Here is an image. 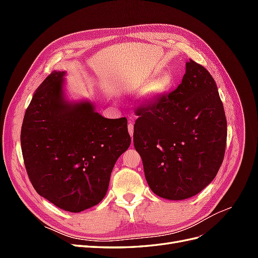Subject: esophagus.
Listing matches in <instances>:
<instances>
[{
	"label": "esophagus",
	"instance_id": "1",
	"mask_svg": "<svg viewBox=\"0 0 258 258\" xmlns=\"http://www.w3.org/2000/svg\"><path fill=\"white\" fill-rule=\"evenodd\" d=\"M128 131L130 134V137L132 138V136H134V122L132 121H129V123H128Z\"/></svg>",
	"mask_w": 258,
	"mask_h": 258
}]
</instances>
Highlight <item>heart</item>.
Returning <instances> with one entry per match:
<instances>
[{"mask_svg": "<svg viewBox=\"0 0 258 258\" xmlns=\"http://www.w3.org/2000/svg\"><path fill=\"white\" fill-rule=\"evenodd\" d=\"M159 70H155V71H153L146 77H144V79H142V81L138 82V84H142L147 80L150 81V82L146 83L144 88L141 91V97L144 100H155L165 96L166 93L172 90L175 83L173 74L169 71L161 72L160 75L159 74Z\"/></svg>", "mask_w": 258, "mask_h": 258, "instance_id": "heart-1", "label": "heart"}]
</instances>
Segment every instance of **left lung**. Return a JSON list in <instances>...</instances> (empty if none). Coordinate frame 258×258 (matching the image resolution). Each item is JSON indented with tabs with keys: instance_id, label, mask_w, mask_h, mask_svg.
Segmentation results:
<instances>
[{
	"instance_id": "left-lung-1",
	"label": "left lung",
	"mask_w": 258,
	"mask_h": 258,
	"mask_svg": "<svg viewBox=\"0 0 258 258\" xmlns=\"http://www.w3.org/2000/svg\"><path fill=\"white\" fill-rule=\"evenodd\" d=\"M136 114L134 144L154 194L184 200L213 181L224 159L227 121L206 68L187 61L178 87Z\"/></svg>"
}]
</instances>
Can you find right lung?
<instances>
[{
    "label": "right lung",
    "mask_w": 258,
    "mask_h": 258,
    "mask_svg": "<svg viewBox=\"0 0 258 258\" xmlns=\"http://www.w3.org/2000/svg\"><path fill=\"white\" fill-rule=\"evenodd\" d=\"M66 72L52 71L35 90L21 127L23 161L34 189L79 213L98 205L131 139L126 117L105 118L89 100L71 101Z\"/></svg>",
    "instance_id": "right-lung-1"
}]
</instances>
